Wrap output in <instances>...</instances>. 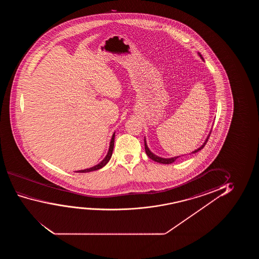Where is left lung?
I'll list each match as a JSON object with an SVG mask.
<instances>
[{"label":"left lung","mask_w":259,"mask_h":259,"mask_svg":"<svg viewBox=\"0 0 259 259\" xmlns=\"http://www.w3.org/2000/svg\"><path fill=\"white\" fill-rule=\"evenodd\" d=\"M199 55H200V54H199ZM200 57H202V56L200 55ZM209 135H210V134H209ZM209 135L207 137V139H206L205 142H204V143H203V144H202L199 149H195V151L192 153L198 152L199 150H201V149H203V148H204V146L206 145V143L208 142V140H209ZM144 143H145L146 154L148 155V156H149L150 159H152L153 161H155V162H157V163H164V164H169V163H174V161L177 159L178 157H180V156H174V157H171V158H162V157H159V156L154 155V154L149 150V148H148V146H147V143H146V140H144Z\"/></svg>","instance_id":"obj_1"}]
</instances>
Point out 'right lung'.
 <instances>
[{"instance_id":"add662e5","label":"right lung","mask_w":259,"mask_h":259,"mask_svg":"<svg viewBox=\"0 0 259 259\" xmlns=\"http://www.w3.org/2000/svg\"><path fill=\"white\" fill-rule=\"evenodd\" d=\"M114 138H115V133H114L113 135H112V138H111V141H110V149H109L108 154H107V156H105V158H104L101 163H98V164L96 165V166L92 167V168H89V169L77 170V172H89V171H93V170H99L101 168H103L104 165H106V163L110 161L111 155H112V151H113Z\"/></svg>"}]
</instances>
